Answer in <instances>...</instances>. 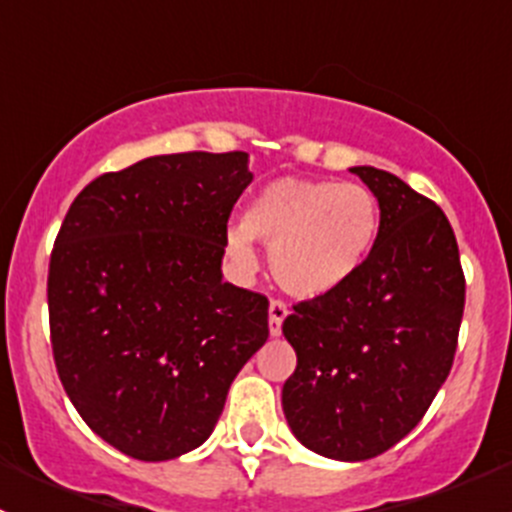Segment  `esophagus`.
<instances>
[{
    "instance_id": "obj_1",
    "label": "esophagus",
    "mask_w": 512,
    "mask_h": 512,
    "mask_svg": "<svg viewBox=\"0 0 512 512\" xmlns=\"http://www.w3.org/2000/svg\"><path fill=\"white\" fill-rule=\"evenodd\" d=\"M289 307L282 299H272L270 302V334L272 337H280L282 334V322L287 319Z\"/></svg>"
}]
</instances>
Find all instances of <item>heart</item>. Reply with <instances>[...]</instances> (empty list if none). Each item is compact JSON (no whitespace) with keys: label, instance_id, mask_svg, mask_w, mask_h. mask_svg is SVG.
Segmentation results:
<instances>
[{"label":"heart","instance_id":"b5f03b06","mask_svg":"<svg viewBox=\"0 0 512 512\" xmlns=\"http://www.w3.org/2000/svg\"><path fill=\"white\" fill-rule=\"evenodd\" d=\"M252 237L270 245V270L285 292L319 299L359 275L379 237V203L356 183L277 178L252 198L245 225L227 230V247L252 265Z\"/></svg>","mask_w":512,"mask_h":512}]
</instances>
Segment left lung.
Wrapping results in <instances>:
<instances>
[{"mask_svg": "<svg viewBox=\"0 0 512 512\" xmlns=\"http://www.w3.org/2000/svg\"><path fill=\"white\" fill-rule=\"evenodd\" d=\"M379 200V237L359 275L294 304L282 334L297 369L282 386L302 446L334 461L389 451L421 421L453 366L466 280L453 227L433 200L356 165Z\"/></svg>", "mask_w": 512, "mask_h": 512, "instance_id": "8db88e82", "label": "left lung"}]
</instances>
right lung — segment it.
Listing matches in <instances>:
<instances>
[{
  "label": "right lung",
  "instance_id": "1",
  "mask_svg": "<svg viewBox=\"0 0 512 512\" xmlns=\"http://www.w3.org/2000/svg\"><path fill=\"white\" fill-rule=\"evenodd\" d=\"M247 153H173L91 180L49 262L56 371L89 428L138 461L208 441L267 342L265 294L223 282Z\"/></svg>",
  "mask_w": 512,
  "mask_h": 512
}]
</instances>
